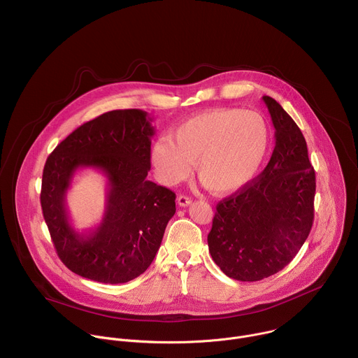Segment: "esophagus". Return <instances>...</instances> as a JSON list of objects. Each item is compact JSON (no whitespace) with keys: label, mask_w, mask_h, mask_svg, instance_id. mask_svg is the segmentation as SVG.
Instances as JSON below:
<instances>
[{"label":"esophagus","mask_w":358,"mask_h":358,"mask_svg":"<svg viewBox=\"0 0 358 358\" xmlns=\"http://www.w3.org/2000/svg\"><path fill=\"white\" fill-rule=\"evenodd\" d=\"M177 202H178V205H180V206H182V208L189 206V205L192 203L191 198H188V196H185V195H180V196L177 198Z\"/></svg>","instance_id":"obj_1"}]
</instances>
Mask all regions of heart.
<instances>
[{
  "instance_id": "b5f03b06",
  "label": "heart",
  "mask_w": 358,
  "mask_h": 358,
  "mask_svg": "<svg viewBox=\"0 0 358 358\" xmlns=\"http://www.w3.org/2000/svg\"><path fill=\"white\" fill-rule=\"evenodd\" d=\"M271 143V128L257 111L213 108L191 115L152 148L159 180L176 185L195 164L198 178L215 194L244 188L258 174Z\"/></svg>"
}]
</instances>
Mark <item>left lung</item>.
I'll list each match as a JSON object with an SVG mask.
<instances>
[{
  "instance_id": "8db88e82",
  "label": "left lung",
  "mask_w": 358,
  "mask_h": 358,
  "mask_svg": "<svg viewBox=\"0 0 358 358\" xmlns=\"http://www.w3.org/2000/svg\"><path fill=\"white\" fill-rule=\"evenodd\" d=\"M275 127L265 170L216 206L209 252L224 275L258 282L287 266L314 222L315 171L301 129L272 97H262Z\"/></svg>"
}]
</instances>
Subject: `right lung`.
<instances>
[{
	"instance_id": "obj_1",
	"label": "right lung",
	"mask_w": 358,
	"mask_h": 358,
	"mask_svg": "<svg viewBox=\"0 0 358 358\" xmlns=\"http://www.w3.org/2000/svg\"><path fill=\"white\" fill-rule=\"evenodd\" d=\"M153 135L146 111L113 110L76 128L47 157L43 216L59 259L73 273L100 283H127L155 259L176 213V194L146 178ZM86 166L108 178L106 208L96 228L76 231L64 196L76 170Z\"/></svg>"
}]
</instances>
